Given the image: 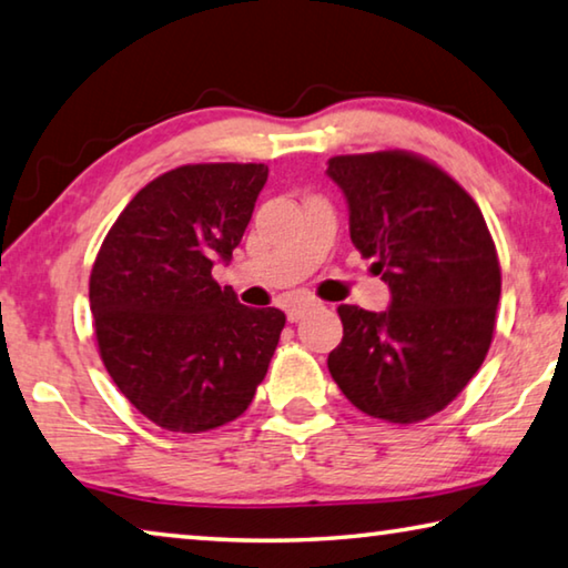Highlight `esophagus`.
Instances as JSON below:
<instances>
[{
  "mask_svg": "<svg viewBox=\"0 0 568 568\" xmlns=\"http://www.w3.org/2000/svg\"><path fill=\"white\" fill-rule=\"evenodd\" d=\"M316 305H318L316 301H295V303H291V305H287V321H291V323L301 321L305 313L316 308Z\"/></svg>",
  "mask_w": 568,
  "mask_h": 568,
  "instance_id": "esophagus-1",
  "label": "esophagus"
}]
</instances>
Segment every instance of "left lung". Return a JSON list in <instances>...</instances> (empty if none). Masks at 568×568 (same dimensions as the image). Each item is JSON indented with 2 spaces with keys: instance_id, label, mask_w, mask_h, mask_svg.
Segmentation results:
<instances>
[{
  "instance_id": "8db88e82",
  "label": "left lung",
  "mask_w": 568,
  "mask_h": 568,
  "mask_svg": "<svg viewBox=\"0 0 568 568\" xmlns=\"http://www.w3.org/2000/svg\"><path fill=\"white\" fill-rule=\"evenodd\" d=\"M354 247L389 285L382 313L338 305L344 338L328 372L368 417L412 425L443 412L488 354L500 263L480 206L409 151L328 159Z\"/></svg>"
}]
</instances>
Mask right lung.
Returning <instances> with one entry per match:
<instances>
[{
    "label": "right lung",
    "mask_w": 568,
    "mask_h": 568,
    "mask_svg": "<svg viewBox=\"0 0 568 568\" xmlns=\"http://www.w3.org/2000/svg\"><path fill=\"white\" fill-rule=\"evenodd\" d=\"M265 164H186L149 182L108 230L90 273L105 372L143 417L206 432L250 407L285 313L247 308L212 277L232 257Z\"/></svg>",
    "instance_id": "add662e5"
}]
</instances>
